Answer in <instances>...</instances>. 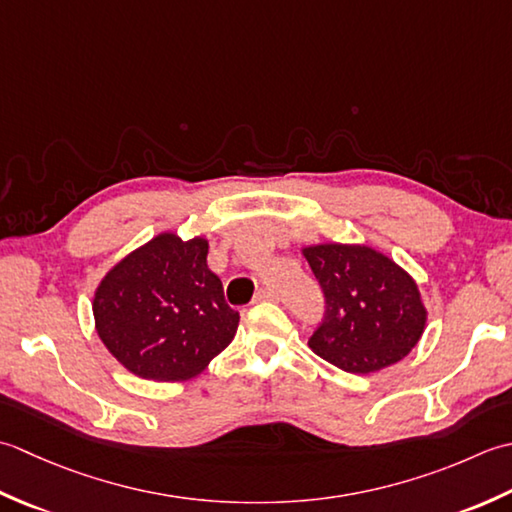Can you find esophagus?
Returning <instances> with one entry per match:
<instances>
[{"label":"esophagus","mask_w":512,"mask_h":512,"mask_svg":"<svg viewBox=\"0 0 512 512\" xmlns=\"http://www.w3.org/2000/svg\"><path fill=\"white\" fill-rule=\"evenodd\" d=\"M263 300H276V291L274 289H260L256 294V302H263Z\"/></svg>","instance_id":"obj_1"}]
</instances>
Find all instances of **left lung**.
Segmentation results:
<instances>
[{
	"mask_svg": "<svg viewBox=\"0 0 512 512\" xmlns=\"http://www.w3.org/2000/svg\"><path fill=\"white\" fill-rule=\"evenodd\" d=\"M302 254L325 294V316L309 338L316 356L347 373H373L402 360L422 338L420 291L391 258L338 243Z\"/></svg>",
	"mask_w": 512,
	"mask_h": 512,
	"instance_id": "8db88e82",
	"label": "left lung"
}]
</instances>
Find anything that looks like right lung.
Wrapping results in <instances>:
<instances>
[{
    "label": "right lung",
    "instance_id": "1",
    "mask_svg": "<svg viewBox=\"0 0 512 512\" xmlns=\"http://www.w3.org/2000/svg\"><path fill=\"white\" fill-rule=\"evenodd\" d=\"M99 338L125 369L174 382L201 373L234 340L238 311L207 267V241L152 238L108 271L92 302Z\"/></svg>",
    "mask_w": 512,
    "mask_h": 512
}]
</instances>
